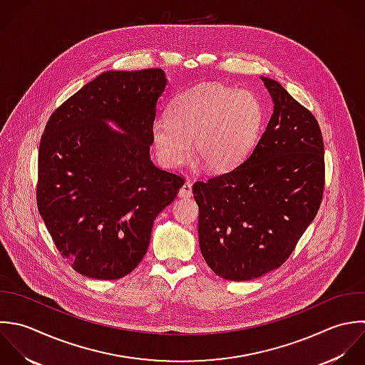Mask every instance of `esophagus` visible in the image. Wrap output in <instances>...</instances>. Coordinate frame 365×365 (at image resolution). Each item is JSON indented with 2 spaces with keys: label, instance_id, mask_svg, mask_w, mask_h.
Returning <instances> with one entry per match:
<instances>
[{
  "label": "esophagus",
  "instance_id": "esophagus-1",
  "mask_svg": "<svg viewBox=\"0 0 365 365\" xmlns=\"http://www.w3.org/2000/svg\"><path fill=\"white\" fill-rule=\"evenodd\" d=\"M180 197H190L192 196V183L187 180L183 183V186L179 190Z\"/></svg>",
  "mask_w": 365,
  "mask_h": 365
}]
</instances>
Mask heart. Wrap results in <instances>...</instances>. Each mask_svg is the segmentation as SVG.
Returning <instances> with one entry per match:
<instances>
[{
  "label": "heart",
  "mask_w": 365,
  "mask_h": 365,
  "mask_svg": "<svg viewBox=\"0 0 365 365\" xmlns=\"http://www.w3.org/2000/svg\"><path fill=\"white\" fill-rule=\"evenodd\" d=\"M264 123L260 99L250 91L207 82L179 92L158 118L150 138L159 162L179 168L193 155L213 173L237 168L253 150Z\"/></svg>",
  "instance_id": "heart-1"
}]
</instances>
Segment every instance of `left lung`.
<instances>
[{
    "label": "left lung",
    "mask_w": 365,
    "mask_h": 365,
    "mask_svg": "<svg viewBox=\"0 0 365 365\" xmlns=\"http://www.w3.org/2000/svg\"><path fill=\"white\" fill-rule=\"evenodd\" d=\"M273 113L233 170L193 185L199 245L222 279L246 282L279 269L314 220L324 190V143L314 115L260 76Z\"/></svg>",
    "instance_id": "1"
}]
</instances>
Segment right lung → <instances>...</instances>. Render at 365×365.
<instances>
[{
  "mask_svg": "<svg viewBox=\"0 0 365 365\" xmlns=\"http://www.w3.org/2000/svg\"><path fill=\"white\" fill-rule=\"evenodd\" d=\"M166 85L159 68L102 72L45 126L36 205L56 249L82 276L129 274L146 255L153 220L185 183L149 153Z\"/></svg>",
  "mask_w": 365,
  "mask_h": 365,
  "instance_id": "add662e5",
  "label": "right lung"
}]
</instances>
